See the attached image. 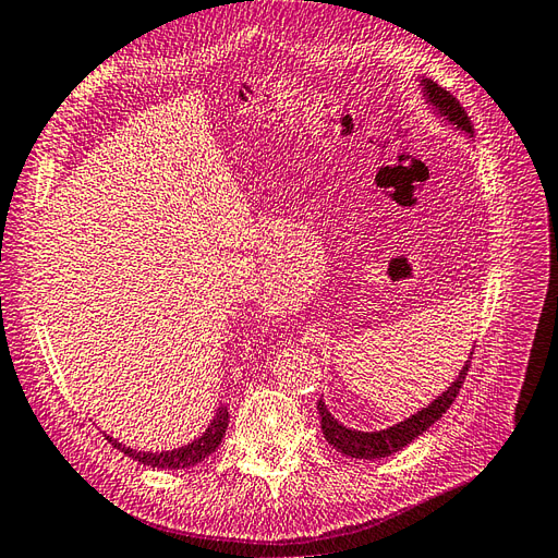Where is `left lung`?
<instances>
[{"mask_svg": "<svg viewBox=\"0 0 558 558\" xmlns=\"http://www.w3.org/2000/svg\"><path fill=\"white\" fill-rule=\"evenodd\" d=\"M424 92H426V98L436 106V110L440 112L442 118H446L448 122L457 124V130H462L466 134H474V124H471L466 110L462 108V104L457 101V98L446 92L442 87H438L436 82L432 80H424ZM471 367V359L466 361V365L462 367L460 377H457L452 381V387H448V391H442L436 401L420 410L417 415L408 417L405 422L396 424V426H389L384 428V432H353V428H347L344 424H339L330 412H327L325 403L318 401V412H320V426H323V434L327 438V442H330L332 448H337L339 452H344L349 457H355V460H377V457H389L398 450H403L408 442L415 440L420 434H424L428 426H432L436 420L442 417V412H446L452 401L457 398V393H460L462 384L466 379V373Z\"/></svg>", "mask_w": 558, "mask_h": 558, "instance_id": "8db88e82", "label": "left lung"}]
</instances>
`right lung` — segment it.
Instances as JSON below:
<instances>
[{"label": "right lung", "mask_w": 558, "mask_h": 558, "mask_svg": "<svg viewBox=\"0 0 558 558\" xmlns=\"http://www.w3.org/2000/svg\"><path fill=\"white\" fill-rule=\"evenodd\" d=\"M226 426H228V408L221 405L217 410V415H214L207 432L199 436V438H195L193 442H189V446L177 448V450H167V452H136L132 448H124L122 442H118L116 438H110V436H106V438L118 450H122L124 454H130L132 460L141 462V464H148L153 469H189V466H195L197 462H203L205 457H209L214 450L219 448L221 438L226 436Z\"/></svg>", "instance_id": "obj_1"}]
</instances>
